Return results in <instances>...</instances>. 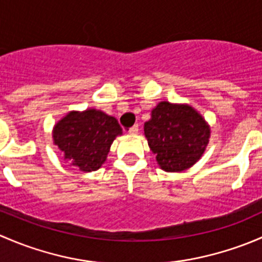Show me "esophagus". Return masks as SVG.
Returning a JSON list of instances; mask_svg holds the SVG:
<instances>
[{
    "mask_svg": "<svg viewBox=\"0 0 262 262\" xmlns=\"http://www.w3.org/2000/svg\"><path fill=\"white\" fill-rule=\"evenodd\" d=\"M138 130H139L138 125H134V126H132V128H129L128 133L129 134H137V133H138Z\"/></svg>",
    "mask_w": 262,
    "mask_h": 262,
    "instance_id": "esophagus-1",
    "label": "esophagus"
}]
</instances>
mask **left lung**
Masks as SVG:
<instances>
[{
  "instance_id": "obj_1",
  "label": "left lung",
  "mask_w": 262,
  "mask_h": 262,
  "mask_svg": "<svg viewBox=\"0 0 262 262\" xmlns=\"http://www.w3.org/2000/svg\"><path fill=\"white\" fill-rule=\"evenodd\" d=\"M148 146L161 168L184 171L202 157L209 142V126L191 106L160 102L144 124Z\"/></svg>"
}]
</instances>
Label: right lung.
<instances>
[{
	"label": "right lung",
	"mask_w": 262,
	"mask_h": 262,
	"mask_svg": "<svg viewBox=\"0 0 262 262\" xmlns=\"http://www.w3.org/2000/svg\"><path fill=\"white\" fill-rule=\"evenodd\" d=\"M121 134L118 120L99 110L72 112L63 118L53 130V139L66 160L90 172L105 162L110 146Z\"/></svg>",
	"instance_id": "add662e5"
}]
</instances>
